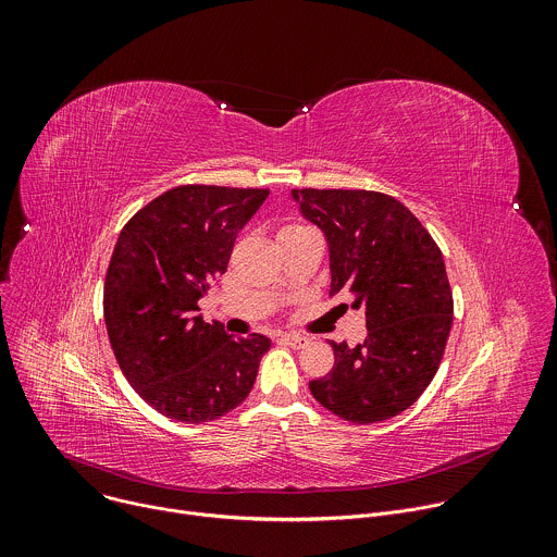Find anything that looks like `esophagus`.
<instances>
[{"label":"esophagus","mask_w":557,"mask_h":557,"mask_svg":"<svg viewBox=\"0 0 557 557\" xmlns=\"http://www.w3.org/2000/svg\"><path fill=\"white\" fill-rule=\"evenodd\" d=\"M282 339H284L290 348H306V346L310 344V339H308V337L297 335V333H286V335H282Z\"/></svg>","instance_id":"esophagus-1"}]
</instances>
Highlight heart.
Instances as JSON below:
<instances>
[{"instance_id": "b5f03b06", "label": "heart", "mask_w": 557, "mask_h": 557, "mask_svg": "<svg viewBox=\"0 0 557 557\" xmlns=\"http://www.w3.org/2000/svg\"><path fill=\"white\" fill-rule=\"evenodd\" d=\"M299 226H301V224H288L284 231H290V228H299Z\"/></svg>"}]
</instances>
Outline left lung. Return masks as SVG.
<instances>
[{"mask_svg":"<svg viewBox=\"0 0 557 557\" xmlns=\"http://www.w3.org/2000/svg\"><path fill=\"white\" fill-rule=\"evenodd\" d=\"M293 198L329 240L331 295H350L368 329L355 348L331 342L335 366L308 383L312 396L359 425L401 414L434 379L451 329L438 245L404 202L381 191L308 187Z\"/></svg>","mask_w":557,"mask_h":557,"instance_id":"obj_1","label":"left lung"}]
</instances>
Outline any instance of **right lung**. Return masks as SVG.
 Returning a JSON list of instances; mask_svg holds the SVG:
<instances>
[{"label":"right lung","instance_id":"add662e5","mask_svg":"<svg viewBox=\"0 0 557 557\" xmlns=\"http://www.w3.org/2000/svg\"><path fill=\"white\" fill-rule=\"evenodd\" d=\"M269 189L183 185L123 226L103 288L106 329L129 385L156 412L207 423L240 406L271 348L264 335L228 337L198 314L209 282Z\"/></svg>","mask_w":557,"mask_h":557}]
</instances>
